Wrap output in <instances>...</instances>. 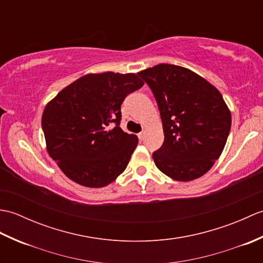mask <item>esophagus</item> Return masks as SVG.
Segmentation results:
<instances>
[{
  "instance_id": "esophagus-1",
  "label": "esophagus",
  "mask_w": 263,
  "mask_h": 263,
  "mask_svg": "<svg viewBox=\"0 0 263 263\" xmlns=\"http://www.w3.org/2000/svg\"><path fill=\"white\" fill-rule=\"evenodd\" d=\"M138 138H139V140L142 141V140H143V138H144V131H142V132L139 133V135H138Z\"/></svg>"
}]
</instances>
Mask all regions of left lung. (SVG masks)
<instances>
[{"label":"left lung","mask_w":263,"mask_h":263,"mask_svg":"<svg viewBox=\"0 0 263 263\" xmlns=\"http://www.w3.org/2000/svg\"><path fill=\"white\" fill-rule=\"evenodd\" d=\"M152 88L163 122L164 143L153 158L172 180L204 175L225 148L231 110L219 90L183 66L158 64L138 72Z\"/></svg>","instance_id":"obj_1"}]
</instances>
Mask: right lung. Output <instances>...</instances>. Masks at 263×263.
Masks as SVG:
<instances>
[{"label":"right lung","instance_id":"add662e5","mask_svg":"<svg viewBox=\"0 0 263 263\" xmlns=\"http://www.w3.org/2000/svg\"><path fill=\"white\" fill-rule=\"evenodd\" d=\"M143 83L135 73H88L47 103L46 150L71 181L104 187L125 171L138 138L120 127L121 104Z\"/></svg>","mask_w":263,"mask_h":263}]
</instances>
